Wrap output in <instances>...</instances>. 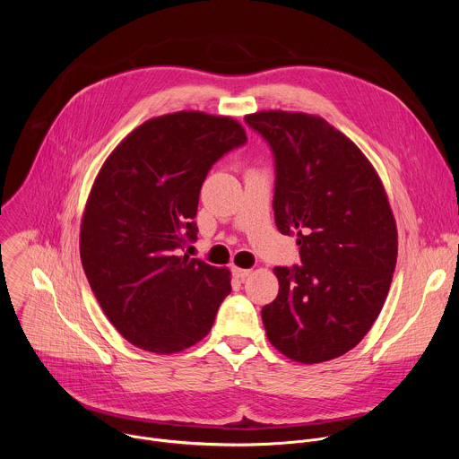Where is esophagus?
<instances>
[{"label": "esophagus", "instance_id": "1", "mask_svg": "<svg viewBox=\"0 0 459 459\" xmlns=\"http://www.w3.org/2000/svg\"><path fill=\"white\" fill-rule=\"evenodd\" d=\"M232 276H234L236 280H245V278L250 276V271H248V269H238V267H234V269H232Z\"/></svg>", "mask_w": 459, "mask_h": 459}]
</instances>
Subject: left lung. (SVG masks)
<instances>
[{
  "mask_svg": "<svg viewBox=\"0 0 459 459\" xmlns=\"http://www.w3.org/2000/svg\"><path fill=\"white\" fill-rule=\"evenodd\" d=\"M245 121L274 154V218L296 234L301 265L276 267L278 298L261 310L269 342L299 363L354 349L381 312L398 259L383 183L338 128L305 112L261 110Z\"/></svg>",
  "mask_w": 459,
  "mask_h": 459,
  "instance_id": "left-lung-1",
  "label": "left lung"
}]
</instances>
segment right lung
<instances>
[{
    "label": "right lung",
    "instance_id": "obj_1",
    "mask_svg": "<svg viewBox=\"0 0 459 459\" xmlns=\"http://www.w3.org/2000/svg\"><path fill=\"white\" fill-rule=\"evenodd\" d=\"M245 142L232 117L181 110L145 121L105 160L85 205L80 254L98 303L128 343L174 354L212 329L230 271L179 250L195 241L211 167Z\"/></svg>",
    "mask_w": 459,
    "mask_h": 459
}]
</instances>
